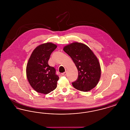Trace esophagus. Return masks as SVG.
Wrapping results in <instances>:
<instances>
[{
  "mask_svg": "<svg viewBox=\"0 0 130 130\" xmlns=\"http://www.w3.org/2000/svg\"><path fill=\"white\" fill-rule=\"evenodd\" d=\"M66 74H67V72H65L63 73H62V75H63V76H66Z\"/></svg>",
  "mask_w": 130,
  "mask_h": 130,
  "instance_id": "1",
  "label": "esophagus"
}]
</instances>
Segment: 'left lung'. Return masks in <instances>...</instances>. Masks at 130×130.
<instances>
[{"label": "left lung", "mask_w": 130, "mask_h": 130, "mask_svg": "<svg viewBox=\"0 0 130 130\" xmlns=\"http://www.w3.org/2000/svg\"><path fill=\"white\" fill-rule=\"evenodd\" d=\"M70 56L78 70L77 79L72 82L74 88L88 92L96 86L101 76L99 61L92 50L81 43L70 44L63 48Z\"/></svg>", "instance_id": "8db88e82"}]
</instances>
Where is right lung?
<instances>
[{
    "label": "right lung",
    "instance_id": "obj_1",
    "mask_svg": "<svg viewBox=\"0 0 130 130\" xmlns=\"http://www.w3.org/2000/svg\"><path fill=\"white\" fill-rule=\"evenodd\" d=\"M57 46L52 43L41 44L34 50L28 60L26 74L31 87L38 93L47 94L56 89L59 79L55 68L48 64L52 53Z\"/></svg>",
    "mask_w": 130,
    "mask_h": 130
}]
</instances>
